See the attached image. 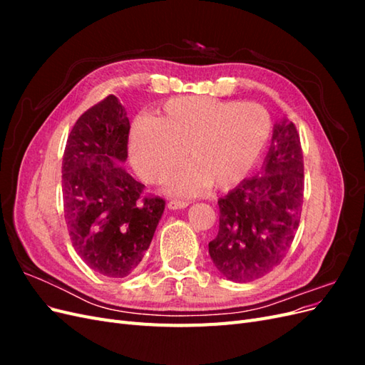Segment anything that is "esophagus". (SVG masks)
Returning <instances> with one entry per match:
<instances>
[{
	"mask_svg": "<svg viewBox=\"0 0 365 365\" xmlns=\"http://www.w3.org/2000/svg\"><path fill=\"white\" fill-rule=\"evenodd\" d=\"M189 204H190V202H187V201H176V200H173V201H170V202L168 204V207H169L170 210H180V208H185Z\"/></svg>",
	"mask_w": 365,
	"mask_h": 365,
	"instance_id": "1",
	"label": "esophagus"
}]
</instances>
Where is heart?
<instances>
[{"mask_svg": "<svg viewBox=\"0 0 365 365\" xmlns=\"http://www.w3.org/2000/svg\"><path fill=\"white\" fill-rule=\"evenodd\" d=\"M272 134L269 113L257 103L180 97L164 103L158 118L138 117L130 126L129 153L146 182H161L185 160L165 190L180 196L207 185L233 189L257 164Z\"/></svg>", "mask_w": 365, "mask_h": 365, "instance_id": "1", "label": "heart"}]
</instances>
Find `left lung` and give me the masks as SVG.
<instances>
[{"mask_svg": "<svg viewBox=\"0 0 365 365\" xmlns=\"http://www.w3.org/2000/svg\"><path fill=\"white\" fill-rule=\"evenodd\" d=\"M304 192L300 137L294 123L274 125L260 172L220 197L219 231L208 244L217 271L245 283L272 271L291 248Z\"/></svg>", "mask_w": 365, "mask_h": 365, "instance_id": "8db88e82", "label": "left lung"}]
</instances>
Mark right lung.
Listing matches in <instances>:
<instances>
[{
    "label": "right lung",
    "mask_w": 365,
    "mask_h": 365,
    "mask_svg": "<svg viewBox=\"0 0 365 365\" xmlns=\"http://www.w3.org/2000/svg\"><path fill=\"white\" fill-rule=\"evenodd\" d=\"M129 118L115 96L83 113L62 161L65 222L76 252L96 272L123 279L135 272L164 212V200L143 197L145 184L123 164Z\"/></svg>",
    "instance_id": "right-lung-1"
}]
</instances>
